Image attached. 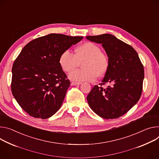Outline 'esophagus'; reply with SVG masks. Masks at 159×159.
<instances>
[{
	"instance_id": "obj_1",
	"label": "esophagus",
	"mask_w": 159,
	"mask_h": 159,
	"mask_svg": "<svg viewBox=\"0 0 159 159\" xmlns=\"http://www.w3.org/2000/svg\"><path fill=\"white\" fill-rule=\"evenodd\" d=\"M82 83L81 82H71V85H79Z\"/></svg>"
}]
</instances>
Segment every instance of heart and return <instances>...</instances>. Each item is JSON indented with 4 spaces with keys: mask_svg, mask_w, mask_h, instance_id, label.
Segmentation results:
<instances>
[{
    "mask_svg": "<svg viewBox=\"0 0 159 159\" xmlns=\"http://www.w3.org/2000/svg\"><path fill=\"white\" fill-rule=\"evenodd\" d=\"M82 62L83 68L72 71L69 79L77 82H92L105 75L108 68L107 57L102 53V49L93 42H85L75 50V54L69 50L63 51L60 56L59 63L61 68L70 72L77 67Z\"/></svg>",
    "mask_w": 159,
    "mask_h": 159,
    "instance_id": "1",
    "label": "heart"
}]
</instances>
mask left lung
<instances>
[{"instance_id": "1", "label": "left lung", "mask_w": 159, "mask_h": 159, "mask_svg": "<svg viewBox=\"0 0 159 159\" xmlns=\"http://www.w3.org/2000/svg\"><path fill=\"white\" fill-rule=\"evenodd\" d=\"M102 44L108 57V68L102 83L94 85L87 100L93 111L106 119H117L127 113L139 99L143 89L144 68L137 52L114 35L105 34L86 36Z\"/></svg>"}]
</instances>
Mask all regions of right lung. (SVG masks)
<instances>
[{
	"mask_svg": "<svg viewBox=\"0 0 159 159\" xmlns=\"http://www.w3.org/2000/svg\"><path fill=\"white\" fill-rule=\"evenodd\" d=\"M82 39L51 34L23 48L12 68L11 91L30 116L46 119L61 108L70 82L60 65V56Z\"/></svg>",
	"mask_w": 159,
	"mask_h": 159,
	"instance_id": "add662e5",
	"label": "right lung"
}]
</instances>
